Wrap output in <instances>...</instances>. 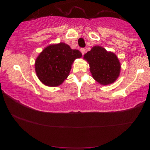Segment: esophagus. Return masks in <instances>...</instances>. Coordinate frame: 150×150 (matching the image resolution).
Instances as JSON below:
<instances>
[{"label":"esophagus","instance_id":"34e87169","mask_svg":"<svg viewBox=\"0 0 150 150\" xmlns=\"http://www.w3.org/2000/svg\"><path fill=\"white\" fill-rule=\"evenodd\" d=\"M81 53H82V54H85V48H81Z\"/></svg>","mask_w":150,"mask_h":150}]
</instances>
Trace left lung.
I'll return each instance as SVG.
<instances>
[{"instance_id": "left-lung-1", "label": "left lung", "mask_w": 150, "mask_h": 150, "mask_svg": "<svg viewBox=\"0 0 150 150\" xmlns=\"http://www.w3.org/2000/svg\"><path fill=\"white\" fill-rule=\"evenodd\" d=\"M84 59L89 63L92 76L101 85L114 83L120 76L121 65L117 57L101 46H93L84 55Z\"/></svg>"}]
</instances>
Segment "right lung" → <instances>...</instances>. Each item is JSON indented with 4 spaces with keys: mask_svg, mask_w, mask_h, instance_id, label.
Returning <instances> with one entry per match:
<instances>
[{
    "mask_svg": "<svg viewBox=\"0 0 150 150\" xmlns=\"http://www.w3.org/2000/svg\"><path fill=\"white\" fill-rule=\"evenodd\" d=\"M81 57L79 50H72L65 43L50 45L36 59V74L45 85L57 87L68 76L75 59Z\"/></svg>",
    "mask_w": 150,
    "mask_h": 150,
    "instance_id": "right-lung-1",
    "label": "right lung"
}]
</instances>
